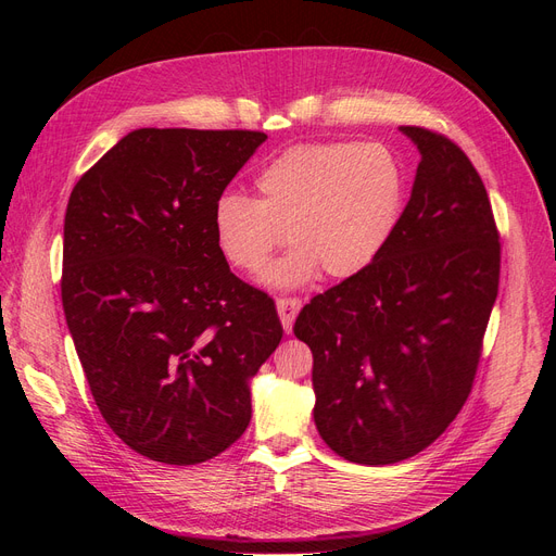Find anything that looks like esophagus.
Wrapping results in <instances>:
<instances>
[{"label": "esophagus", "instance_id": "obj_1", "mask_svg": "<svg viewBox=\"0 0 556 556\" xmlns=\"http://www.w3.org/2000/svg\"><path fill=\"white\" fill-rule=\"evenodd\" d=\"M276 306H278V315H280L282 329L290 333V331H292V325H294V319H296V315H299V311H301V299H296V296H280V299L276 301Z\"/></svg>", "mask_w": 556, "mask_h": 556}]
</instances>
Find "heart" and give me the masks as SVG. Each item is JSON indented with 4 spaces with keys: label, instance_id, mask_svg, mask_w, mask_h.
<instances>
[{
    "label": "heart",
    "instance_id": "b5f03b06",
    "mask_svg": "<svg viewBox=\"0 0 556 556\" xmlns=\"http://www.w3.org/2000/svg\"><path fill=\"white\" fill-rule=\"evenodd\" d=\"M255 190L215 201V245L229 266L257 274L288 237L294 250L264 280L294 288L319 268L350 278L380 255L406 206V172L382 143H308L268 160Z\"/></svg>",
    "mask_w": 556,
    "mask_h": 556
}]
</instances>
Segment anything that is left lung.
<instances>
[{"mask_svg":"<svg viewBox=\"0 0 556 556\" xmlns=\"http://www.w3.org/2000/svg\"><path fill=\"white\" fill-rule=\"evenodd\" d=\"M403 134L422 160L390 243L294 323L313 352L319 435L368 466L422 452L459 415L501 274L498 227L473 162L441 131Z\"/></svg>","mask_w":556,"mask_h":556,"instance_id":"left-lung-1","label":"left lung"}]
</instances>
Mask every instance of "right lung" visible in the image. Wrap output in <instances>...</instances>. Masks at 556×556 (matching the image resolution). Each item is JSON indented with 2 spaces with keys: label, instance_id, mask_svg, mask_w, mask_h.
Listing matches in <instances>:
<instances>
[{
  "label": "right lung",
  "instance_id": "1",
  "mask_svg": "<svg viewBox=\"0 0 556 556\" xmlns=\"http://www.w3.org/2000/svg\"><path fill=\"white\" fill-rule=\"evenodd\" d=\"M264 139L143 127L66 204V327L104 422L146 459L192 466L239 441L248 378L282 339L274 299L231 274L213 237L215 201Z\"/></svg>",
  "mask_w": 556,
  "mask_h": 556
}]
</instances>
